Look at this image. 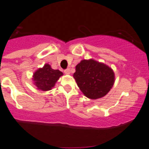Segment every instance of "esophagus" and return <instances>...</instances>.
Instances as JSON below:
<instances>
[{
	"label": "esophagus",
	"mask_w": 149,
	"mask_h": 149,
	"mask_svg": "<svg viewBox=\"0 0 149 149\" xmlns=\"http://www.w3.org/2000/svg\"><path fill=\"white\" fill-rule=\"evenodd\" d=\"M70 72H71V71H70V69H69V68L64 70V73H65V74L69 75V74H70Z\"/></svg>",
	"instance_id": "obj_1"
}]
</instances>
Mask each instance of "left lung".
<instances>
[{
    "label": "left lung",
    "instance_id": "8db88e82",
    "mask_svg": "<svg viewBox=\"0 0 149 149\" xmlns=\"http://www.w3.org/2000/svg\"><path fill=\"white\" fill-rule=\"evenodd\" d=\"M73 78L86 97L94 100L105 96L115 81L112 68L93 59L80 61L76 66Z\"/></svg>",
    "mask_w": 149,
    "mask_h": 149
}]
</instances>
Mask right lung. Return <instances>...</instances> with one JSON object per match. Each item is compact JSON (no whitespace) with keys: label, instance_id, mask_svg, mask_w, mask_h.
<instances>
[{"label":"right lung","instance_id":"right-lung-1","mask_svg":"<svg viewBox=\"0 0 149 149\" xmlns=\"http://www.w3.org/2000/svg\"><path fill=\"white\" fill-rule=\"evenodd\" d=\"M63 73L59 70H54L48 64H45L42 68H39L33 73V80L37 89L41 91H49L54 87L57 80Z\"/></svg>","mask_w":149,"mask_h":149}]
</instances>
